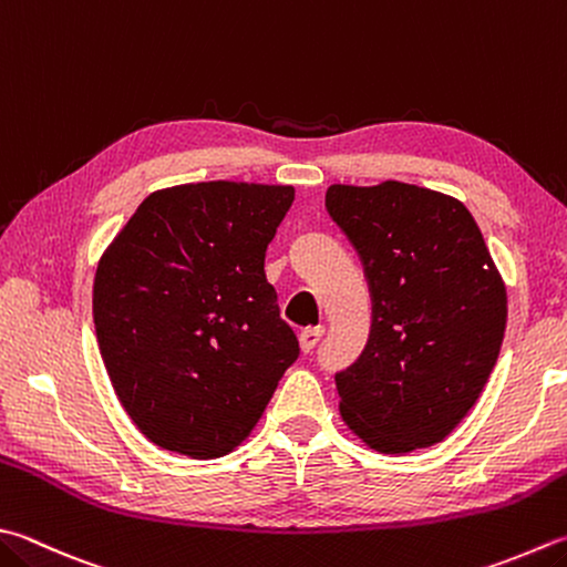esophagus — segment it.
I'll use <instances>...</instances> for the list:
<instances>
[{"instance_id":"34e87169","label":"esophagus","mask_w":567,"mask_h":567,"mask_svg":"<svg viewBox=\"0 0 567 567\" xmlns=\"http://www.w3.org/2000/svg\"><path fill=\"white\" fill-rule=\"evenodd\" d=\"M323 333H326L323 326H308V328H303L301 333H298V343H301V350L303 352H311L316 348L318 340L323 338Z\"/></svg>"}]
</instances>
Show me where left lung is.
Wrapping results in <instances>:
<instances>
[{"label":"left lung","mask_w":567,"mask_h":567,"mask_svg":"<svg viewBox=\"0 0 567 567\" xmlns=\"http://www.w3.org/2000/svg\"><path fill=\"white\" fill-rule=\"evenodd\" d=\"M326 207L358 249L372 296L360 360L336 375L340 416L380 454L442 442L498 360L506 286L456 197L398 179L330 185Z\"/></svg>","instance_id":"obj_1"}]
</instances>
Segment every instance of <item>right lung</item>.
Wrapping results in <instances>:
<instances>
[{
  "instance_id": "obj_1",
  "label": "right lung",
  "mask_w": 567,
  "mask_h": 567,
  "mask_svg": "<svg viewBox=\"0 0 567 567\" xmlns=\"http://www.w3.org/2000/svg\"><path fill=\"white\" fill-rule=\"evenodd\" d=\"M291 202V185L231 179L155 189L103 251L93 279L101 358L123 410L159 450H237L301 352L264 274Z\"/></svg>"
}]
</instances>
